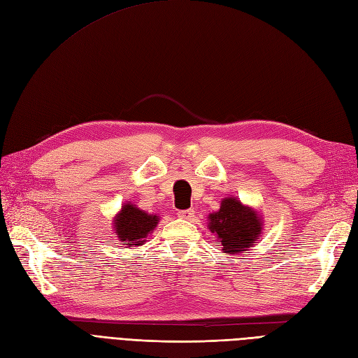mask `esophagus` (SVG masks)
I'll return each mask as SVG.
<instances>
[{"label":"esophagus","instance_id":"34e87169","mask_svg":"<svg viewBox=\"0 0 358 358\" xmlns=\"http://www.w3.org/2000/svg\"><path fill=\"white\" fill-rule=\"evenodd\" d=\"M178 215H179V218H182V220H191L192 216H194V210H192V209L179 210V212H178Z\"/></svg>","mask_w":358,"mask_h":358}]
</instances>
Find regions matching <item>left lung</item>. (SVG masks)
<instances>
[{"label": "left lung", "mask_w": 358, "mask_h": 358, "mask_svg": "<svg viewBox=\"0 0 358 358\" xmlns=\"http://www.w3.org/2000/svg\"><path fill=\"white\" fill-rule=\"evenodd\" d=\"M209 229L218 234L224 254H239L255 243L263 224L255 210L229 197L222 200L218 212L209 215Z\"/></svg>", "instance_id": "obj_1"}]
</instances>
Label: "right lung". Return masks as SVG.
<instances>
[{"mask_svg": "<svg viewBox=\"0 0 358 358\" xmlns=\"http://www.w3.org/2000/svg\"><path fill=\"white\" fill-rule=\"evenodd\" d=\"M158 224V216L148 215L133 204H125L115 220V230L119 239L128 246H138Z\"/></svg>", "mask_w": 358, "mask_h": 358, "instance_id": "1", "label": "right lung"}]
</instances>
